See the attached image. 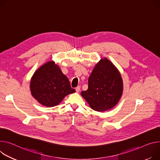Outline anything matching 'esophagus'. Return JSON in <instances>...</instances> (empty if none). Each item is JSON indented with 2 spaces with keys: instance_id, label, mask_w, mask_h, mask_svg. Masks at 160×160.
Returning a JSON list of instances; mask_svg holds the SVG:
<instances>
[{
  "instance_id": "obj_1",
  "label": "esophagus",
  "mask_w": 160,
  "mask_h": 160,
  "mask_svg": "<svg viewBox=\"0 0 160 160\" xmlns=\"http://www.w3.org/2000/svg\"><path fill=\"white\" fill-rule=\"evenodd\" d=\"M75 90L77 92H78L80 91V86H77V88H75Z\"/></svg>"
}]
</instances>
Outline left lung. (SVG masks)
<instances>
[{"instance_id":"1","label":"left lung","mask_w":160,"mask_h":160,"mask_svg":"<svg viewBox=\"0 0 160 160\" xmlns=\"http://www.w3.org/2000/svg\"><path fill=\"white\" fill-rule=\"evenodd\" d=\"M122 88L119 71L105 58L96 64L88 80V89L81 94L92 109L104 112L118 103Z\"/></svg>"}]
</instances>
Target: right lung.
I'll list each match as a JSON object with an SVG mask.
<instances>
[{"instance_id":"add662e5","label":"right lung","mask_w":160,"mask_h":160,"mask_svg":"<svg viewBox=\"0 0 160 160\" xmlns=\"http://www.w3.org/2000/svg\"><path fill=\"white\" fill-rule=\"evenodd\" d=\"M31 91L39 103L48 107L59 104L66 96L75 92L71 88L68 78L53 61L46 63L34 72L31 81Z\"/></svg>"}]
</instances>
